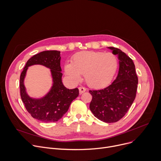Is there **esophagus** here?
<instances>
[{"label": "esophagus", "mask_w": 161, "mask_h": 161, "mask_svg": "<svg viewBox=\"0 0 161 161\" xmlns=\"http://www.w3.org/2000/svg\"><path fill=\"white\" fill-rule=\"evenodd\" d=\"M79 91H80V94H81L82 93L85 92L86 91V88L85 87L80 86V87H79Z\"/></svg>", "instance_id": "1"}]
</instances>
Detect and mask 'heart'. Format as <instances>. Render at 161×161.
<instances>
[{
    "label": "heart",
    "instance_id": "heart-1",
    "mask_svg": "<svg viewBox=\"0 0 161 161\" xmlns=\"http://www.w3.org/2000/svg\"><path fill=\"white\" fill-rule=\"evenodd\" d=\"M118 67V58L112 53L85 51L75 54L71 64H66L64 69L74 81H80L81 75H84L85 81L90 86L100 88L111 81Z\"/></svg>",
    "mask_w": 161,
    "mask_h": 161
}]
</instances>
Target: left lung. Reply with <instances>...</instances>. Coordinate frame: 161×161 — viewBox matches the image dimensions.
Listing matches in <instances>:
<instances>
[{"mask_svg": "<svg viewBox=\"0 0 161 161\" xmlns=\"http://www.w3.org/2000/svg\"><path fill=\"white\" fill-rule=\"evenodd\" d=\"M119 60L117 77L108 86L96 90H89L92 96L90 109L99 120L113 123L120 120L134 102L138 79L132 60L122 50L108 47Z\"/></svg>", "mask_w": 161, "mask_h": 161, "instance_id": "1", "label": "left lung"}]
</instances>
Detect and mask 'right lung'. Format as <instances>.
<instances>
[{"label": "right lung", "mask_w": 161, "mask_h": 161, "mask_svg": "<svg viewBox=\"0 0 161 161\" xmlns=\"http://www.w3.org/2000/svg\"><path fill=\"white\" fill-rule=\"evenodd\" d=\"M60 52L44 51L32 57L26 63L19 80L20 96L27 111L31 116L43 122H54L60 119L67 111L71 103L79 95V90L68 89L62 83L60 67ZM42 64L51 70L53 85L49 92L43 98L35 99L26 93L24 79L29 66Z\"/></svg>", "instance_id": "obj_1"}]
</instances>
